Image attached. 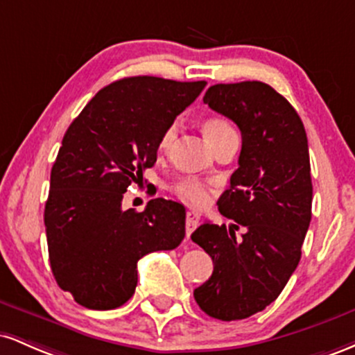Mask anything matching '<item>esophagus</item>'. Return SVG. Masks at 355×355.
Here are the masks:
<instances>
[{
  "instance_id": "1",
  "label": "esophagus",
  "mask_w": 355,
  "mask_h": 355,
  "mask_svg": "<svg viewBox=\"0 0 355 355\" xmlns=\"http://www.w3.org/2000/svg\"><path fill=\"white\" fill-rule=\"evenodd\" d=\"M200 223V214L197 210H189L187 211V237H190V234L198 227Z\"/></svg>"
}]
</instances>
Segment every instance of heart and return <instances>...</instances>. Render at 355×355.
I'll return each mask as SVG.
<instances>
[{
  "label": "heart",
  "instance_id": "obj_1",
  "mask_svg": "<svg viewBox=\"0 0 355 355\" xmlns=\"http://www.w3.org/2000/svg\"><path fill=\"white\" fill-rule=\"evenodd\" d=\"M202 130L203 135H205L209 144L214 148L215 145L220 144L223 138H227L229 135H234V128H232L229 121L222 116H207L205 120L202 121ZM175 135H177V125L172 123L168 125L164 130L160 138H158V152L165 153L166 150L170 148L172 141L175 140ZM172 193L177 195L180 200L190 202V203H203L209 197V191H207V187L198 180V178L193 177H183L180 180H177L172 185Z\"/></svg>",
  "mask_w": 355,
  "mask_h": 355
}]
</instances>
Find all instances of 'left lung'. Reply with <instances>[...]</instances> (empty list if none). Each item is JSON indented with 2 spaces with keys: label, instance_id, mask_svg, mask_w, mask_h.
Masks as SVG:
<instances>
[{
  "label": "left lung",
  "instance_id": "1",
  "mask_svg": "<svg viewBox=\"0 0 355 355\" xmlns=\"http://www.w3.org/2000/svg\"><path fill=\"white\" fill-rule=\"evenodd\" d=\"M203 103L239 126L242 150L218 198L220 214L234 223L205 222L191 234L214 260L193 297L207 315L240 320L274 302L299 266L312 218L307 135L294 107L262 81L214 85Z\"/></svg>",
  "mask_w": 355,
  "mask_h": 355
}]
</instances>
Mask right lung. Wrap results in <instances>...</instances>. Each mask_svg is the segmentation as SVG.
<instances>
[{
    "mask_svg": "<svg viewBox=\"0 0 355 355\" xmlns=\"http://www.w3.org/2000/svg\"><path fill=\"white\" fill-rule=\"evenodd\" d=\"M205 85L158 76L118 80L68 126L51 168L44 227L56 284L83 307L123 305L135 294L138 260L173 250L185 237L182 203L153 198L135 211L121 210V200L157 162L164 130Z\"/></svg>",
    "mask_w": 355,
    "mask_h": 355,
    "instance_id": "right-lung-1",
    "label": "right lung"
}]
</instances>
